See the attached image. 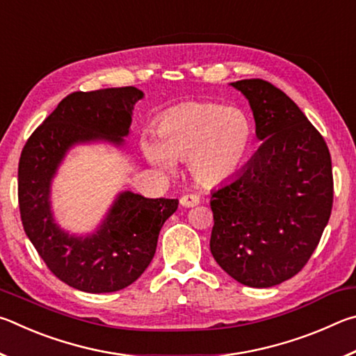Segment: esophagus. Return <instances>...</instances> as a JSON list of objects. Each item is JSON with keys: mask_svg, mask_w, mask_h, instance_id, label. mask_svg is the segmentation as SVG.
Here are the masks:
<instances>
[{"mask_svg": "<svg viewBox=\"0 0 356 356\" xmlns=\"http://www.w3.org/2000/svg\"><path fill=\"white\" fill-rule=\"evenodd\" d=\"M200 204V196L197 195H184L182 197H180V206L184 207H195Z\"/></svg>", "mask_w": 356, "mask_h": 356, "instance_id": "34e87169", "label": "esophagus"}]
</instances>
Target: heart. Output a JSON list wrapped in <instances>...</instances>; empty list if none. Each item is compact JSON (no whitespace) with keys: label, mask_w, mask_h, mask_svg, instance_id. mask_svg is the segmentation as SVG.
<instances>
[{"label":"heart","mask_w":356,"mask_h":356,"mask_svg":"<svg viewBox=\"0 0 356 356\" xmlns=\"http://www.w3.org/2000/svg\"><path fill=\"white\" fill-rule=\"evenodd\" d=\"M156 143H144L150 161L170 168L172 160H188L197 182L216 185L231 179L248 155L251 122L234 106L212 102H188L161 116L155 129Z\"/></svg>","instance_id":"obj_1"}]
</instances>
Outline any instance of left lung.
Returning <instances> with one entry per match:
<instances>
[{"mask_svg": "<svg viewBox=\"0 0 356 356\" xmlns=\"http://www.w3.org/2000/svg\"><path fill=\"white\" fill-rule=\"evenodd\" d=\"M250 102L262 141L245 170L212 191L210 251L234 280L272 287L297 275L317 248L333 207L327 143L272 83H231Z\"/></svg>", "mask_w": 356, "mask_h": 356, "instance_id": "obj_1", "label": "left lung"}]
</instances>
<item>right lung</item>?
I'll list each match as a JSON object with an SVG mask.
<instances>
[{
	"instance_id": "1",
	"label": "right lung",
	"mask_w": 356,
	"mask_h": 356,
	"mask_svg": "<svg viewBox=\"0 0 356 356\" xmlns=\"http://www.w3.org/2000/svg\"><path fill=\"white\" fill-rule=\"evenodd\" d=\"M143 92L134 86L72 92L28 138L19 161V206L28 238L50 272L70 287L89 293L116 292L149 267L160 229L179 200H149L131 191L116 197L97 231L70 236L50 207L51 179L67 150L81 143L122 146L131 110Z\"/></svg>"
}]
</instances>
